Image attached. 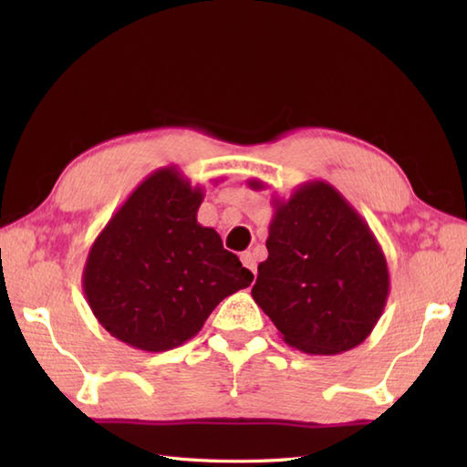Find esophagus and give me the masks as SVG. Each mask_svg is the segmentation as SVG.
<instances>
[{"mask_svg":"<svg viewBox=\"0 0 467 467\" xmlns=\"http://www.w3.org/2000/svg\"><path fill=\"white\" fill-rule=\"evenodd\" d=\"M241 261H243V265L246 266V269H249L256 276V259H254V254L253 253H243L241 254Z\"/></svg>","mask_w":467,"mask_h":467,"instance_id":"1","label":"esophagus"}]
</instances>
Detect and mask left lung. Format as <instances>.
Instances as JSON below:
<instances>
[{"mask_svg":"<svg viewBox=\"0 0 467 467\" xmlns=\"http://www.w3.org/2000/svg\"><path fill=\"white\" fill-rule=\"evenodd\" d=\"M254 191L261 181H249ZM253 299L283 341L311 355L349 351L371 335L389 295L387 261L361 214L329 182L275 198Z\"/></svg>","mask_w":467,"mask_h":467,"instance_id":"left-lung-1","label":"left lung"}]
</instances>
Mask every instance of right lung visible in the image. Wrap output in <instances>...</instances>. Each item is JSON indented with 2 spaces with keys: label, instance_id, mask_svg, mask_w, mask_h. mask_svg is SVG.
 Segmentation results:
<instances>
[{
  "label": "right lung",
  "instance_id": "right-lung-1",
  "mask_svg": "<svg viewBox=\"0 0 467 467\" xmlns=\"http://www.w3.org/2000/svg\"><path fill=\"white\" fill-rule=\"evenodd\" d=\"M202 198L176 166L161 168L98 234L82 286L98 323L118 341L148 353L181 347L224 296L253 283L214 228L198 224Z\"/></svg>",
  "mask_w": 467,
  "mask_h": 467
}]
</instances>
